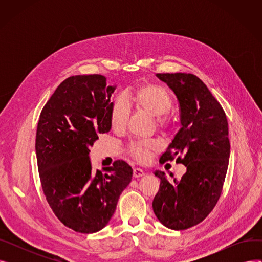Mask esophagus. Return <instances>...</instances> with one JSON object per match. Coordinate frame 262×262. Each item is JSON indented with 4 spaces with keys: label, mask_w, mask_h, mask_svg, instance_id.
<instances>
[{
    "label": "esophagus",
    "mask_w": 262,
    "mask_h": 262,
    "mask_svg": "<svg viewBox=\"0 0 262 262\" xmlns=\"http://www.w3.org/2000/svg\"><path fill=\"white\" fill-rule=\"evenodd\" d=\"M144 171L142 170V169H139V168H136V169H134V177H136V178H138V177H142V176H144Z\"/></svg>",
    "instance_id": "34e87169"
}]
</instances>
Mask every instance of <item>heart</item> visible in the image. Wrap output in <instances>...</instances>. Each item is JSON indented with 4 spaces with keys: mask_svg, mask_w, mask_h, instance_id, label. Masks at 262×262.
I'll return each mask as SVG.
<instances>
[{
    "mask_svg": "<svg viewBox=\"0 0 262 262\" xmlns=\"http://www.w3.org/2000/svg\"><path fill=\"white\" fill-rule=\"evenodd\" d=\"M126 102L156 118L160 127H166L168 125L167 120L161 117L171 110L172 99L164 88L153 84L140 86L128 94ZM127 119L128 108L126 104L120 100L116 101L110 110V123L113 128L116 130L123 129L126 125ZM157 148L158 143L156 141L143 140L133 142L128 147V152L136 159L145 161L152 155L153 150Z\"/></svg>",
    "mask_w": 262,
    "mask_h": 262,
    "instance_id": "heart-1",
    "label": "heart"
}]
</instances>
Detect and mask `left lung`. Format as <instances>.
I'll return each mask as SVG.
<instances>
[{
    "label": "left lung",
    "instance_id": "1",
    "mask_svg": "<svg viewBox=\"0 0 262 262\" xmlns=\"http://www.w3.org/2000/svg\"><path fill=\"white\" fill-rule=\"evenodd\" d=\"M156 76L176 95L182 126L160 162L177 156L176 161H182L187 172L172 182L163 172H154L160 187L153 210L162 225L183 230L201 223L221 195L230 155L228 123L222 106L198 76L187 73Z\"/></svg>",
    "mask_w": 262,
    "mask_h": 262
}]
</instances>
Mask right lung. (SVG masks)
Returning <instances> with one entry per match:
<instances>
[{"label":"right lung","instance_id":"right-lung-1","mask_svg":"<svg viewBox=\"0 0 262 262\" xmlns=\"http://www.w3.org/2000/svg\"><path fill=\"white\" fill-rule=\"evenodd\" d=\"M116 88L100 74L68 77L40 114L36 154L41 186L54 213L77 232L103 229L132 182L133 169L125 161L101 172L92 169L89 158L99 135L112 128L110 98Z\"/></svg>","mask_w":262,"mask_h":262}]
</instances>
